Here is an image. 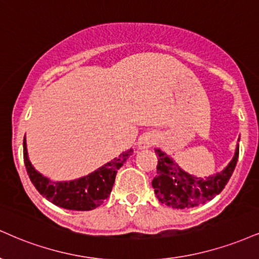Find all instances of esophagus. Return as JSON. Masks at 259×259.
I'll return each mask as SVG.
<instances>
[{
	"label": "esophagus",
	"instance_id": "1",
	"mask_svg": "<svg viewBox=\"0 0 259 259\" xmlns=\"http://www.w3.org/2000/svg\"><path fill=\"white\" fill-rule=\"evenodd\" d=\"M155 142V138L151 134H147V135H143L141 139L139 140L138 142V148L139 149H146L149 148L153 146V143Z\"/></svg>",
	"mask_w": 259,
	"mask_h": 259
}]
</instances>
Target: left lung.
<instances>
[{"label":"left lung","instance_id":"obj_1","mask_svg":"<svg viewBox=\"0 0 259 259\" xmlns=\"http://www.w3.org/2000/svg\"><path fill=\"white\" fill-rule=\"evenodd\" d=\"M158 155L157 176L152 186L158 200L174 208H191L219 195L232 176L239 158V145L230 163L220 172L208 177H197L182 170L170 155L155 148Z\"/></svg>","mask_w":259,"mask_h":259}]
</instances>
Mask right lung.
<instances>
[{
    "instance_id": "right-lung-1",
    "label": "right lung",
    "mask_w": 259,
    "mask_h": 259,
    "mask_svg": "<svg viewBox=\"0 0 259 259\" xmlns=\"http://www.w3.org/2000/svg\"><path fill=\"white\" fill-rule=\"evenodd\" d=\"M133 154V149L108 161L89 175L72 181H53L38 172L31 164L24 138V163L33 186L39 194L57 206L74 211L94 210L111 194L117 171Z\"/></svg>"
}]
</instances>
